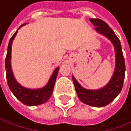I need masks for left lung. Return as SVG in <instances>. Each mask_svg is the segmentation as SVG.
<instances>
[{
    "instance_id": "8db88e82",
    "label": "left lung",
    "mask_w": 131,
    "mask_h": 131,
    "mask_svg": "<svg viewBox=\"0 0 131 131\" xmlns=\"http://www.w3.org/2000/svg\"><path fill=\"white\" fill-rule=\"evenodd\" d=\"M89 21L95 26L94 29L99 34L110 40L113 45L115 69L110 81L104 87L99 89H85L74 76H72V79L77 95L83 103L94 107H103L113 102L122 90L125 75V61L119 39L111 28L105 21L99 18H89Z\"/></svg>"
}]
</instances>
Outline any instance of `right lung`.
<instances>
[{
	"label": "right lung",
	"instance_id": "add662e5",
	"mask_svg": "<svg viewBox=\"0 0 131 131\" xmlns=\"http://www.w3.org/2000/svg\"><path fill=\"white\" fill-rule=\"evenodd\" d=\"M27 23H24L23 25H21L18 28V29L23 25H25ZM18 30L11 38L8 43V46H7V56L5 59V69H6L7 85H8L9 89L12 91V92L14 94V95L21 102H22L23 104L26 106H29L41 105L47 102L49 99L50 98V96L52 95L56 78L59 71V67L54 70L47 84L42 88L32 89H28L21 85L15 78V75L13 74L12 68V62H11L12 46L13 40L15 39V36L17 35Z\"/></svg>",
	"mask_w": 131,
	"mask_h": 131
}]
</instances>
